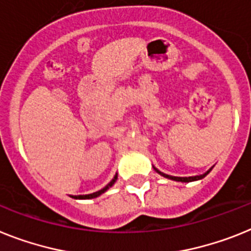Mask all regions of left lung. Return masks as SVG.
<instances>
[{"label":"left lung","instance_id":"left-lung-1","mask_svg":"<svg viewBox=\"0 0 251 251\" xmlns=\"http://www.w3.org/2000/svg\"><path fill=\"white\" fill-rule=\"evenodd\" d=\"M154 170L158 172V174L162 175L163 177H167V178H170V180H174V181H181V182H191V181L201 180V178L205 177V176H207V175L209 174L210 171H212V168H210V170H208V171L205 172V174L199 175V176H190V177H176V176H170V175H166V174H163V172L158 171V170H157V168H155V167H154Z\"/></svg>","mask_w":251,"mask_h":251}]
</instances>
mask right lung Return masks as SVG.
Returning a JSON list of instances; mask_svg holds the SVG:
<instances>
[{
	"label": "right lung",
	"mask_w": 251,
	"mask_h": 251,
	"mask_svg": "<svg viewBox=\"0 0 251 251\" xmlns=\"http://www.w3.org/2000/svg\"><path fill=\"white\" fill-rule=\"evenodd\" d=\"M115 184V180H112L111 181V182H109L108 185H107L106 187H103L102 190H100V191H97V193H93V194H89V195H85V197H81V198H85V199H93V198H97V197H100V194H103L104 193V191L107 190V189H109V187L112 186V185Z\"/></svg>",
	"instance_id": "1"
}]
</instances>
